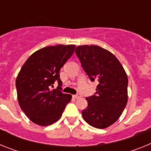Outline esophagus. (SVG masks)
<instances>
[{"label":"esophagus","mask_w":151,"mask_h":151,"mask_svg":"<svg viewBox=\"0 0 151 151\" xmlns=\"http://www.w3.org/2000/svg\"><path fill=\"white\" fill-rule=\"evenodd\" d=\"M73 97H74L75 99H78V98H80V97H82V95H81L80 94H76V95H73Z\"/></svg>","instance_id":"obj_1"}]
</instances>
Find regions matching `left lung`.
<instances>
[{"mask_svg":"<svg viewBox=\"0 0 151 151\" xmlns=\"http://www.w3.org/2000/svg\"><path fill=\"white\" fill-rule=\"evenodd\" d=\"M82 66L91 82L97 80L96 93L86 97L83 119L97 129L116 122L128 102V77L120 62L111 52L97 45H79L76 49Z\"/></svg>","mask_w":151,"mask_h":151,"instance_id":"obj_1","label":"left lung"}]
</instances>
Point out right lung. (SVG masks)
<instances>
[{
    "label": "right lung",
    "mask_w": 151,
    "mask_h": 151,
    "mask_svg": "<svg viewBox=\"0 0 151 151\" xmlns=\"http://www.w3.org/2000/svg\"><path fill=\"white\" fill-rule=\"evenodd\" d=\"M74 45L47 46L33 53L16 80L19 104L31 121L47 126L60 119L71 94L61 91L60 70L74 52ZM55 81L57 89L50 90Z\"/></svg>",
    "instance_id": "obj_1"
}]
</instances>
